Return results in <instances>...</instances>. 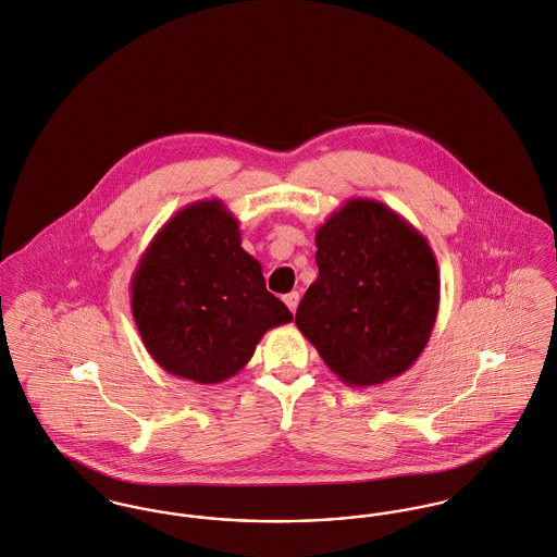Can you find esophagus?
Returning a JSON list of instances; mask_svg holds the SVG:
<instances>
[{
    "label": "esophagus",
    "mask_w": 557,
    "mask_h": 557,
    "mask_svg": "<svg viewBox=\"0 0 557 557\" xmlns=\"http://www.w3.org/2000/svg\"><path fill=\"white\" fill-rule=\"evenodd\" d=\"M298 302H300V294H298V292H292V294H287V296H285V304L289 306V310H292V312H296Z\"/></svg>",
    "instance_id": "esophagus-1"
}]
</instances>
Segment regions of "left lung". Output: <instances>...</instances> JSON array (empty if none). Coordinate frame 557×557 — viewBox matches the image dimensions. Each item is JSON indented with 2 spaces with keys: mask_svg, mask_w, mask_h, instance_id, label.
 <instances>
[{
  "mask_svg": "<svg viewBox=\"0 0 557 557\" xmlns=\"http://www.w3.org/2000/svg\"><path fill=\"white\" fill-rule=\"evenodd\" d=\"M317 281L296 325L351 387L381 385L425 349L441 304L428 240L385 203L354 198L317 230Z\"/></svg>",
  "mask_w": 557,
  "mask_h": 557,
  "instance_id": "8db88e82",
  "label": "left lung"
}]
</instances>
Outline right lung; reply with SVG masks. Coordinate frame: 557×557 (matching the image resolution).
<instances>
[{
  "label": "right lung",
  "instance_id": "add662e5",
  "mask_svg": "<svg viewBox=\"0 0 557 557\" xmlns=\"http://www.w3.org/2000/svg\"><path fill=\"white\" fill-rule=\"evenodd\" d=\"M132 314L152 359L202 385L238 374L261 336L294 319L221 200L185 206L154 234L132 276Z\"/></svg>",
  "mask_w": 557,
  "mask_h": 557
}]
</instances>
